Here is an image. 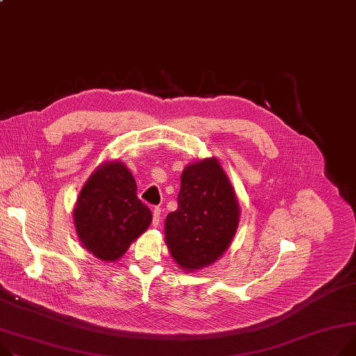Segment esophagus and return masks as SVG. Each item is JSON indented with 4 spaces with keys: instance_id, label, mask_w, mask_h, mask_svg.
<instances>
[{
    "instance_id": "34e87169",
    "label": "esophagus",
    "mask_w": 356,
    "mask_h": 356,
    "mask_svg": "<svg viewBox=\"0 0 356 356\" xmlns=\"http://www.w3.org/2000/svg\"><path fill=\"white\" fill-rule=\"evenodd\" d=\"M160 219H161V209L160 207H154V210H153V226L154 227L159 226Z\"/></svg>"
}]
</instances>
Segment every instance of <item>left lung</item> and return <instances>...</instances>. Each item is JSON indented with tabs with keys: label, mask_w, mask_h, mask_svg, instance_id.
Returning <instances> with one entry per match:
<instances>
[{
	"label": "left lung",
	"mask_w": 356,
	"mask_h": 356,
	"mask_svg": "<svg viewBox=\"0 0 356 356\" xmlns=\"http://www.w3.org/2000/svg\"><path fill=\"white\" fill-rule=\"evenodd\" d=\"M239 220L230 179L216 157H206L183 169L177 209L164 222V241L180 269L196 272L223 256Z\"/></svg>",
	"instance_id": "left-lung-1"
}]
</instances>
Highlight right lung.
<instances>
[{
	"mask_svg": "<svg viewBox=\"0 0 356 356\" xmlns=\"http://www.w3.org/2000/svg\"><path fill=\"white\" fill-rule=\"evenodd\" d=\"M83 248L102 262H115L152 223L150 209L137 197L124 163L107 160L86 180L73 210Z\"/></svg>",
	"mask_w": 356,
	"mask_h": 356,
	"instance_id": "obj_1",
	"label": "right lung"
}]
</instances>
